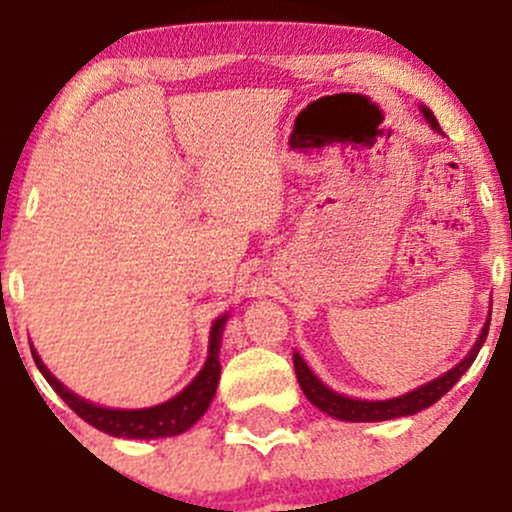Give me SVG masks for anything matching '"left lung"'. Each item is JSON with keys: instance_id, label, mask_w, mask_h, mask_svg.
<instances>
[{"instance_id": "obj_1", "label": "left lung", "mask_w": 512, "mask_h": 512, "mask_svg": "<svg viewBox=\"0 0 512 512\" xmlns=\"http://www.w3.org/2000/svg\"><path fill=\"white\" fill-rule=\"evenodd\" d=\"M422 112H424V117H427L429 125L437 129V132H441L437 117L432 115V110L422 107ZM488 326H491V316H488L486 326H483L481 336H478L476 346L471 348V353L466 355L459 365H454L449 373H444L441 378L432 380V383L417 387V390L407 392V395L392 397V400L368 402V400H353V397L338 395V392H333L331 387H326L314 373H311L309 365L304 363V358H301L299 353H294V370H297V380H299L301 390H304L306 400H309L311 405L319 407L321 412L331 414V417H336V419H343V422H385V419L417 414L419 410H427L429 405H434V402L441 400V397H444L446 392L456 385V380H459L461 375L471 368V363L476 360L478 351H481V346L486 343Z\"/></svg>"}]
</instances>
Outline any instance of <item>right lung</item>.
<instances>
[{"label": "right lung", "mask_w": 512, "mask_h": 512, "mask_svg": "<svg viewBox=\"0 0 512 512\" xmlns=\"http://www.w3.org/2000/svg\"><path fill=\"white\" fill-rule=\"evenodd\" d=\"M228 316H220L211 328V346H208V358L203 365L201 373L193 378V383L181 390L174 400L161 402L157 407H147V410H107V407L93 405V402L83 400V397L73 395L68 387H63L56 378L51 375V370L41 363V358L36 351L34 355L36 368L41 370L43 378L48 380V385L61 395V400L66 402L71 410L78 414L80 419H85L88 424H93L100 432L112 434V437H125V439H161V437H176V434L191 429L198 419L203 417V412L211 405L215 387L220 380V336H223V326Z\"/></svg>", "instance_id": "obj_1"}]
</instances>
